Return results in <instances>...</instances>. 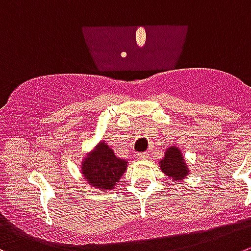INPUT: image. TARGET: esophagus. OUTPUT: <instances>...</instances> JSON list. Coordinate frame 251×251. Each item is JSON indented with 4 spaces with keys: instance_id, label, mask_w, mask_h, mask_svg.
Returning <instances> with one entry per match:
<instances>
[{
    "instance_id": "1",
    "label": "esophagus",
    "mask_w": 251,
    "mask_h": 251,
    "mask_svg": "<svg viewBox=\"0 0 251 251\" xmlns=\"http://www.w3.org/2000/svg\"><path fill=\"white\" fill-rule=\"evenodd\" d=\"M148 157H149V154H148V152H139V154H138V159L140 160H147Z\"/></svg>"
}]
</instances>
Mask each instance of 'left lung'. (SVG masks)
<instances>
[{"mask_svg": "<svg viewBox=\"0 0 251 251\" xmlns=\"http://www.w3.org/2000/svg\"><path fill=\"white\" fill-rule=\"evenodd\" d=\"M160 169L173 181H181L188 175V166L177 147H170L165 150V156L160 161Z\"/></svg>", "mask_w": 251, "mask_h": 251, "instance_id": "left-lung-1", "label": "left lung"}]
</instances>
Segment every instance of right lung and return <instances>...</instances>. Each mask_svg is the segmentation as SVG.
<instances>
[{
    "instance_id": "add662e5",
    "label": "right lung",
    "mask_w": 251,
    "mask_h": 251,
    "mask_svg": "<svg viewBox=\"0 0 251 251\" xmlns=\"http://www.w3.org/2000/svg\"><path fill=\"white\" fill-rule=\"evenodd\" d=\"M127 170V161L117 157L104 142H100L81 164V171L88 185L97 190H112Z\"/></svg>"
}]
</instances>
